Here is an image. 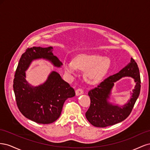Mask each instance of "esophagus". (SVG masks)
<instances>
[{"mask_svg": "<svg viewBox=\"0 0 150 150\" xmlns=\"http://www.w3.org/2000/svg\"><path fill=\"white\" fill-rule=\"evenodd\" d=\"M83 94V90L82 89H78L76 90V96H79V95Z\"/></svg>", "mask_w": 150, "mask_h": 150, "instance_id": "esophagus-1", "label": "esophagus"}]
</instances>
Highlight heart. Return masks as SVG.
Wrapping results in <instances>:
<instances>
[{"label":"heart","instance_id":"heart-1","mask_svg":"<svg viewBox=\"0 0 150 150\" xmlns=\"http://www.w3.org/2000/svg\"><path fill=\"white\" fill-rule=\"evenodd\" d=\"M111 64L110 58L96 54H81L74 61L65 60L63 62L66 74H75L78 69L84 71L85 81L91 84L100 82Z\"/></svg>","mask_w":150,"mask_h":150}]
</instances>
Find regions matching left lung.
Returning <instances> with one entry per match:
<instances>
[{"label":"left lung","instance_id":"1","mask_svg":"<svg viewBox=\"0 0 150 150\" xmlns=\"http://www.w3.org/2000/svg\"><path fill=\"white\" fill-rule=\"evenodd\" d=\"M124 76H131L136 83L129 100L124 105L119 106L109 103L111 90L114 83ZM141 79L139 68L137 62L131 57L129 64L117 73L109 76L88 92L91 104L86 117L92 125L104 128L114 125L125 120L132 111L139 95Z\"/></svg>","mask_w":150,"mask_h":150}]
</instances>
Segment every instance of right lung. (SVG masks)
I'll return each instance as SVG.
<instances>
[{
  "label": "right lung",
  "mask_w": 150,
  "mask_h": 150,
  "mask_svg": "<svg viewBox=\"0 0 150 150\" xmlns=\"http://www.w3.org/2000/svg\"><path fill=\"white\" fill-rule=\"evenodd\" d=\"M52 50L51 46L27 49L21 56L13 79V91L19 111L28 119L39 124H50L56 121L65 101L75 96L74 89L56 71H52L47 80L37 86L26 81L25 71L34 60L43 59L55 67L62 66V63L54 56Z\"/></svg>",
  "instance_id": "1"
}]
</instances>
